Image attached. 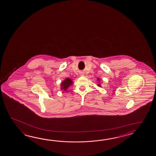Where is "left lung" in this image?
<instances>
[{"label":"left lung","mask_w":156,"mask_h":156,"mask_svg":"<svg viewBox=\"0 0 156 156\" xmlns=\"http://www.w3.org/2000/svg\"><path fill=\"white\" fill-rule=\"evenodd\" d=\"M98 80H99V81H100V80L99 79H98ZM98 86H100V84H98Z\"/></svg>","instance_id":"obj_1"}]
</instances>
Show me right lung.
<instances>
[{
    "label": "right lung",
    "mask_w": 156,
    "mask_h": 156,
    "mask_svg": "<svg viewBox=\"0 0 156 156\" xmlns=\"http://www.w3.org/2000/svg\"><path fill=\"white\" fill-rule=\"evenodd\" d=\"M73 84V81L71 80V79L67 78L64 81L61 83V90H64L66 91L68 87Z\"/></svg>",
    "instance_id": "add662e5"
}]
</instances>
